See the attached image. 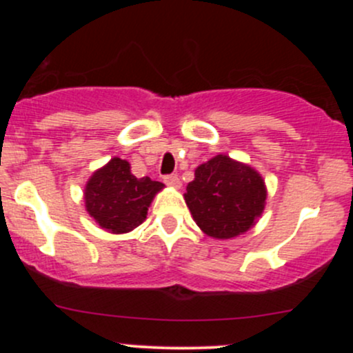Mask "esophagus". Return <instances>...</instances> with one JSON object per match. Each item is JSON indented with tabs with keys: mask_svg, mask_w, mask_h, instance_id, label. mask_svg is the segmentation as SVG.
I'll list each match as a JSON object with an SVG mask.
<instances>
[{
	"mask_svg": "<svg viewBox=\"0 0 353 353\" xmlns=\"http://www.w3.org/2000/svg\"><path fill=\"white\" fill-rule=\"evenodd\" d=\"M164 182L168 185H171V188H176V189L181 188V181H179V177L176 176V174H169V176H164Z\"/></svg>",
	"mask_w": 353,
	"mask_h": 353,
	"instance_id": "34e87169",
	"label": "esophagus"
}]
</instances>
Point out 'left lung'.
I'll use <instances>...</instances> for the list:
<instances>
[{
	"label": "left lung",
	"instance_id": "left-lung-1",
	"mask_svg": "<svg viewBox=\"0 0 353 353\" xmlns=\"http://www.w3.org/2000/svg\"><path fill=\"white\" fill-rule=\"evenodd\" d=\"M201 230L214 239L241 236L264 212V179L250 165L219 154L201 164L184 194Z\"/></svg>",
	"mask_w": 353,
	"mask_h": 353
}]
</instances>
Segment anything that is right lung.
<instances>
[{
  "mask_svg": "<svg viewBox=\"0 0 353 353\" xmlns=\"http://www.w3.org/2000/svg\"><path fill=\"white\" fill-rule=\"evenodd\" d=\"M163 182L141 177L131 172V164L112 157L106 165L89 177L84 189L88 214L108 232H131L143 224L148 209Z\"/></svg>",
  "mask_w": 353,
  "mask_h": 353,
  "instance_id": "add662e5",
  "label": "right lung"
}]
</instances>
